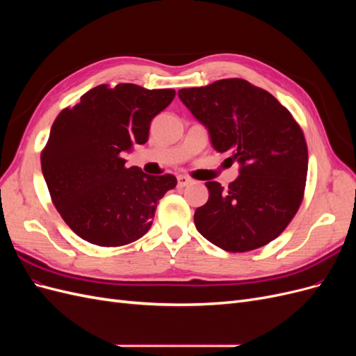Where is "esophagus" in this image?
<instances>
[{"label":"esophagus","instance_id":"1","mask_svg":"<svg viewBox=\"0 0 356 356\" xmlns=\"http://www.w3.org/2000/svg\"><path fill=\"white\" fill-rule=\"evenodd\" d=\"M177 179H178V187H187L188 184H191V182H193V179H190L186 175H178Z\"/></svg>","mask_w":356,"mask_h":356}]
</instances>
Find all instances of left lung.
Listing matches in <instances>:
<instances>
[{"label":"left lung","mask_w":356,"mask_h":356,"mask_svg":"<svg viewBox=\"0 0 356 356\" xmlns=\"http://www.w3.org/2000/svg\"><path fill=\"white\" fill-rule=\"evenodd\" d=\"M212 147L238 161L239 177L195 212L197 232L229 252L257 250L281 234L303 199L307 145L300 126L273 95L242 79L178 92Z\"/></svg>","instance_id":"8db88e82"}]
</instances>
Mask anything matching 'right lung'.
I'll return each mask as SVG.
<instances>
[{"mask_svg":"<svg viewBox=\"0 0 356 356\" xmlns=\"http://www.w3.org/2000/svg\"><path fill=\"white\" fill-rule=\"evenodd\" d=\"M174 98V89L101 84L56 117L41 169L60 217L81 239L122 246L152 227L159 200L177 178L126 168L123 153L147 143L149 123Z\"/></svg>","mask_w":356,"mask_h":356,"instance_id":"right-lung-1","label":"right lung"}]
</instances>
